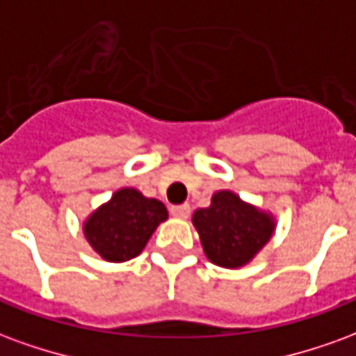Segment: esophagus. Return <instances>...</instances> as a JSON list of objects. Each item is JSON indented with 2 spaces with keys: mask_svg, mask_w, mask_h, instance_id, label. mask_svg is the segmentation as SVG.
Segmentation results:
<instances>
[{
  "mask_svg": "<svg viewBox=\"0 0 356 356\" xmlns=\"http://www.w3.org/2000/svg\"><path fill=\"white\" fill-rule=\"evenodd\" d=\"M171 216L179 217V219H186L191 216V206L188 204H179V206H171L170 208Z\"/></svg>",
  "mask_w": 356,
  "mask_h": 356,
  "instance_id": "obj_1",
  "label": "esophagus"
}]
</instances>
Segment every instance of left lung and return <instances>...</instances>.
Listing matches in <instances>:
<instances>
[{
	"instance_id": "8db88e82",
	"label": "left lung",
	"mask_w": 356,
	"mask_h": 356,
	"mask_svg": "<svg viewBox=\"0 0 356 356\" xmlns=\"http://www.w3.org/2000/svg\"><path fill=\"white\" fill-rule=\"evenodd\" d=\"M204 254L225 268L244 267L259 254L275 232V217L240 200L231 191L211 196V206L194 211Z\"/></svg>"
}]
</instances>
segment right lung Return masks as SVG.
<instances>
[{
    "label": "right lung",
    "instance_id": "obj_1",
    "mask_svg": "<svg viewBox=\"0 0 356 356\" xmlns=\"http://www.w3.org/2000/svg\"><path fill=\"white\" fill-rule=\"evenodd\" d=\"M168 209L137 188H120L83 223V234L97 254L110 263L129 261L143 252Z\"/></svg>",
    "mask_w": 356,
    "mask_h": 356
}]
</instances>
